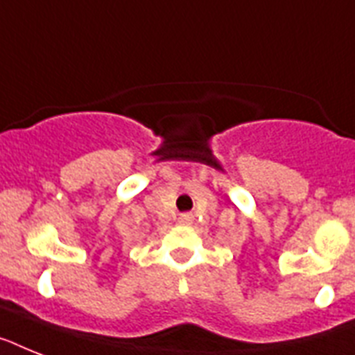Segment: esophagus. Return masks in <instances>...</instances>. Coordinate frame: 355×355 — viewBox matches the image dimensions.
<instances>
[{
  "label": "esophagus",
  "mask_w": 355,
  "mask_h": 355,
  "mask_svg": "<svg viewBox=\"0 0 355 355\" xmlns=\"http://www.w3.org/2000/svg\"><path fill=\"white\" fill-rule=\"evenodd\" d=\"M193 220L191 213H180V217H178V223L180 224H189Z\"/></svg>",
  "instance_id": "obj_1"
}]
</instances>
